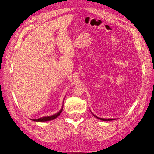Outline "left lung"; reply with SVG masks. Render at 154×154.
<instances>
[{"label": "left lung", "mask_w": 154, "mask_h": 154, "mask_svg": "<svg viewBox=\"0 0 154 154\" xmlns=\"http://www.w3.org/2000/svg\"><path fill=\"white\" fill-rule=\"evenodd\" d=\"M94 115V114H93ZM96 118H97V119H100V120H103V121H109V120H115V119H103V118H100V117H97V116H94Z\"/></svg>", "instance_id": "8db88e82"}]
</instances>
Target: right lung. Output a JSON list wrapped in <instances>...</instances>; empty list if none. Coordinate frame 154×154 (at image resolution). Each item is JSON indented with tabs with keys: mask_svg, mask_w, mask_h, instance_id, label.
Here are the masks:
<instances>
[{
	"mask_svg": "<svg viewBox=\"0 0 154 154\" xmlns=\"http://www.w3.org/2000/svg\"><path fill=\"white\" fill-rule=\"evenodd\" d=\"M63 105H62V107L61 110H60L59 112L56 113L55 114H54V115L51 116L43 117L39 118V119H31V120H33V121H36V122H45V121H48V120H51L55 119V118L57 117L61 114V112H62V109H63Z\"/></svg>",
	"mask_w": 154,
	"mask_h": 154,
	"instance_id": "obj_1",
	"label": "right lung"
}]
</instances>
